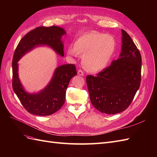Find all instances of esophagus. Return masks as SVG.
Listing matches in <instances>:
<instances>
[{
    "instance_id": "1",
    "label": "esophagus",
    "mask_w": 157,
    "mask_h": 157,
    "mask_svg": "<svg viewBox=\"0 0 157 157\" xmlns=\"http://www.w3.org/2000/svg\"><path fill=\"white\" fill-rule=\"evenodd\" d=\"M78 73V75H80V76H84V73H83V71H82V70H80V69L78 71V73Z\"/></svg>"
}]
</instances>
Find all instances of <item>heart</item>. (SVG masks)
I'll list each match as a JSON object with an SVG mask.
<instances>
[{
    "label": "heart",
    "mask_w": 157,
    "mask_h": 157,
    "mask_svg": "<svg viewBox=\"0 0 157 157\" xmlns=\"http://www.w3.org/2000/svg\"><path fill=\"white\" fill-rule=\"evenodd\" d=\"M116 48V41L112 35L91 31L80 36L74 47L67 49L70 56H82L84 69L90 72H98L107 67Z\"/></svg>",
    "instance_id": "1"
}]
</instances>
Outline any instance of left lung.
<instances>
[{"mask_svg": "<svg viewBox=\"0 0 157 157\" xmlns=\"http://www.w3.org/2000/svg\"><path fill=\"white\" fill-rule=\"evenodd\" d=\"M122 35L119 58L96 77L88 75L86 79L93 106L108 115L119 113L129 107L141 83V54L123 29Z\"/></svg>", "mask_w": 157, "mask_h": 157, "instance_id": "obj_1", "label": "left lung"}]
</instances>
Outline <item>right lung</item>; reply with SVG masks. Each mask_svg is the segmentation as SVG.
Returning a JSON list of instances; mask_svg holds the SVG:
<instances>
[{"mask_svg":"<svg viewBox=\"0 0 157 157\" xmlns=\"http://www.w3.org/2000/svg\"><path fill=\"white\" fill-rule=\"evenodd\" d=\"M66 34L63 28L39 27L29 31L17 44L12 61V87L22 105L26 110L38 116H48L58 111L63 106L65 94L71 79L77 75L74 64H65L58 67L49 84L38 93L25 91L18 77L17 62L21 57L35 47L46 45L61 56H64L61 37Z\"/></svg>","mask_w":157,"mask_h":157,"instance_id":"1","label":"right lung"}]
</instances>
